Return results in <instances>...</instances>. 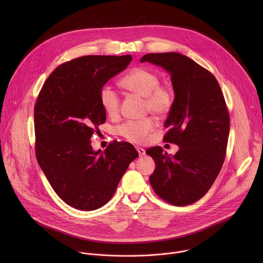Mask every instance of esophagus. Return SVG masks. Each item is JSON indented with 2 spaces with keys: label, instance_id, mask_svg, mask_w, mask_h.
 I'll return each mask as SVG.
<instances>
[{
  "label": "esophagus",
  "instance_id": "obj_1",
  "mask_svg": "<svg viewBox=\"0 0 263 263\" xmlns=\"http://www.w3.org/2000/svg\"><path fill=\"white\" fill-rule=\"evenodd\" d=\"M137 151H138L140 157H143V156H145V154H146L145 149H143V148H141V147H137Z\"/></svg>",
  "mask_w": 263,
  "mask_h": 263
}]
</instances>
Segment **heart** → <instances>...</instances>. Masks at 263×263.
I'll return each instance as SVG.
<instances>
[{"label":"heart","instance_id":"obj_1","mask_svg":"<svg viewBox=\"0 0 263 263\" xmlns=\"http://www.w3.org/2000/svg\"><path fill=\"white\" fill-rule=\"evenodd\" d=\"M121 85L146 97L147 108L152 112L163 115L170 110L173 104L172 90L160 85V78L149 69L139 67L133 69L121 79ZM100 102L108 115L113 116L120 107L118 92L111 85L105 84L100 90ZM155 128V121L148 117L141 120H128L118 127V134L124 139L136 143H144Z\"/></svg>","mask_w":263,"mask_h":263}]
</instances>
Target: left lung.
Here are the masks:
<instances>
[{
    "instance_id": "obj_1",
    "label": "left lung",
    "mask_w": 263,
    "mask_h": 263,
    "mask_svg": "<svg viewBox=\"0 0 263 263\" xmlns=\"http://www.w3.org/2000/svg\"><path fill=\"white\" fill-rule=\"evenodd\" d=\"M171 76L174 101L164 123L167 143L179 147L174 155L161 147L146 151L156 168L150 176L154 191L173 205H187L212 187L222 166L230 133V117L217 79L178 52L148 53L141 60Z\"/></svg>"
}]
</instances>
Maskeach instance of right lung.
<instances>
[{
	"instance_id": "add662e5",
	"label": "right lung",
	"mask_w": 263,
	"mask_h": 263,
	"mask_svg": "<svg viewBox=\"0 0 263 263\" xmlns=\"http://www.w3.org/2000/svg\"><path fill=\"white\" fill-rule=\"evenodd\" d=\"M132 55H87L58 67L42 86L34 108L38 164L69 205L94 211L109 201L139 157L129 143L94 151L91 137L106 120L101 88L124 71Z\"/></svg>"
}]
</instances>
